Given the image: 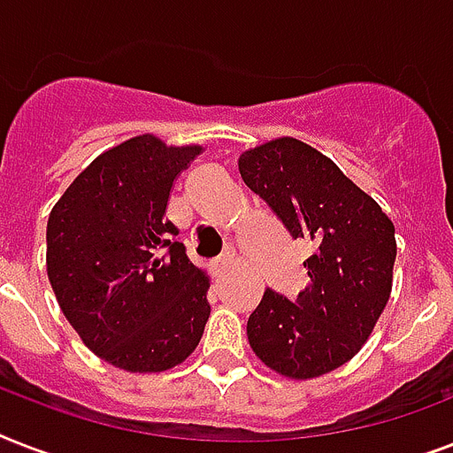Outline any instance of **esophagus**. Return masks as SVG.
Masks as SVG:
<instances>
[{
  "instance_id": "1",
  "label": "esophagus",
  "mask_w": 453,
  "mask_h": 453,
  "mask_svg": "<svg viewBox=\"0 0 453 453\" xmlns=\"http://www.w3.org/2000/svg\"><path fill=\"white\" fill-rule=\"evenodd\" d=\"M234 254H230V251H227L226 256H220V258H216V261H213V270H216V273H227V270H233L234 268Z\"/></svg>"
}]
</instances>
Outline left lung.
<instances>
[{"label":"left lung","mask_w":453,"mask_h":453,"mask_svg":"<svg viewBox=\"0 0 453 453\" xmlns=\"http://www.w3.org/2000/svg\"><path fill=\"white\" fill-rule=\"evenodd\" d=\"M242 180L312 247L298 298L265 289L247 322L251 350L291 380H310L350 362L372 336L393 291L395 226L379 202L329 157L280 136L237 159Z\"/></svg>","instance_id":"obj_1"}]
</instances>
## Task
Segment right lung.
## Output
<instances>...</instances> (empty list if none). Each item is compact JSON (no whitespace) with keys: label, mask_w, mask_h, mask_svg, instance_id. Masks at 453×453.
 <instances>
[{"label":"right lung","mask_w":453,"mask_h":453,"mask_svg":"<svg viewBox=\"0 0 453 453\" xmlns=\"http://www.w3.org/2000/svg\"><path fill=\"white\" fill-rule=\"evenodd\" d=\"M202 145L141 134L101 152L53 204L46 275L88 350L131 373L190 357L209 319V275L188 261L166 216Z\"/></svg>","instance_id":"1"}]
</instances>
